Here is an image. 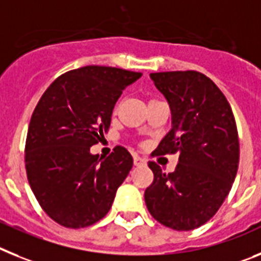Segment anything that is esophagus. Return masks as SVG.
<instances>
[{
  "mask_svg": "<svg viewBox=\"0 0 261 261\" xmlns=\"http://www.w3.org/2000/svg\"><path fill=\"white\" fill-rule=\"evenodd\" d=\"M134 164L137 167H140V165H146V160L143 158H140L138 155H134Z\"/></svg>",
  "mask_w": 261,
  "mask_h": 261,
  "instance_id": "obj_1",
  "label": "esophagus"
}]
</instances>
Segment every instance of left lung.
Returning <instances> with one entry per match:
<instances>
[{
    "mask_svg": "<svg viewBox=\"0 0 261 261\" xmlns=\"http://www.w3.org/2000/svg\"><path fill=\"white\" fill-rule=\"evenodd\" d=\"M168 99L173 127L151 153L178 155L172 173L148 162L153 181L144 192L149 214L162 225L189 231L205 225L230 193L239 165L237 122L225 94L196 71L151 73Z\"/></svg>",
    "mask_w": 261,
    "mask_h": 261,
    "instance_id": "left-lung-1",
    "label": "left lung"
}]
</instances>
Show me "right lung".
<instances>
[{"label":"right lung","instance_id":"obj_1","mask_svg":"<svg viewBox=\"0 0 261 261\" xmlns=\"http://www.w3.org/2000/svg\"><path fill=\"white\" fill-rule=\"evenodd\" d=\"M140 72L87 65L59 76L34 109L24 146L27 180L52 221L83 228L102 219L118 187L133 168V156L114 147L108 158L90 153L109 131L122 90Z\"/></svg>","mask_w":261,"mask_h":261}]
</instances>
